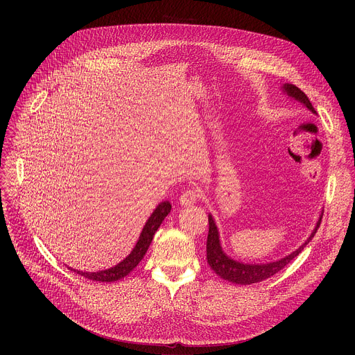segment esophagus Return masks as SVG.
Wrapping results in <instances>:
<instances>
[{"label": "esophagus", "mask_w": 355, "mask_h": 355, "mask_svg": "<svg viewBox=\"0 0 355 355\" xmlns=\"http://www.w3.org/2000/svg\"><path fill=\"white\" fill-rule=\"evenodd\" d=\"M199 198V191L195 188H187L181 196H180V205L182 207H191Z\"/></svg>", "instance_id": "1"}]
</instances>
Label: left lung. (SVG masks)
Instances as JSON below:
<instances>
[{
	"mask_svg": "<svg viewBox=\"0 0 355 355\" xmlns=\"http://www.w3.org/2000/svg\"><path fill=\"white\" fill-rule=\"evenodd\" d=\"M284 89L286 91V94H289L295 99L300 101L303 105L308 107V110H311L313 114H316V111L312 107L311 101L306 96V94L303 92L302 89H299L296 85L285 84ZM208 220H209V233H208V241H207V259H208V263H209L211 268L220 278H223V279H226L229 282L240 284V285H250V284L261 282L264 279L271 278L272 275L279 272L286 264H289L296 256H299V252L303 250V247H305L312 240V237L318 232V229L320 226V222H322V218L319 219L313 233L305 241V244H302L296 251H293L292 254L286 256L285 259L278 260L275 263H270V264H243V263H237V261L229 259L225 254V252L222 251L220 241H219V233H218L216 225H215V222H214L211 215H209Z\"/></svg>",
	"mask_w": 355,
	"mask_h": 355,
	"instance_id": "obj_1",
	"label": "left lung"
}]
</instances>
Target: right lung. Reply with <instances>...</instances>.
<instances>
[{
	"mask_svg": "<svg viewBox=\"0 0 355 355\" xmlns=\"http://www.w3.org/2000/svg\"><path fill=\"white\" fill-rule=\"evenodd\" d=\"M170 211H171L170 202L168 200L162 202V204L153 212V215L148 218V220H147L146 226L143 227V232H141V234L139 237V241L136 243L133 251L118 266H115L110 270H105V271H98V272H83V271H76V270H73V271L80 274L81 277H85V278L92 279V281H99V282H114V281H118V279L126 277L135 267H137V264L144 257L151 240H153L155 233L160 227L164 218L170 214Z\"/></svg>",
	"mask_w": 355,
	"mask_h": 355,
	"instance_id": "obj_1",
	"label": "right lung"
}]
</instances>
